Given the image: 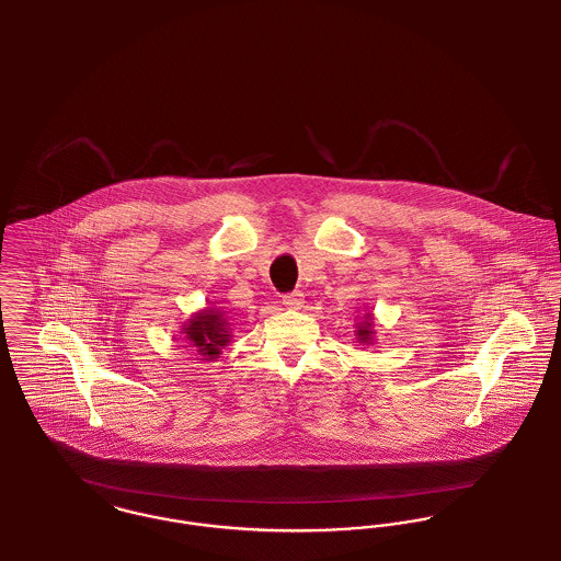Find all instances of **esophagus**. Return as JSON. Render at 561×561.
<instances>
[{
	"mask_svg": "<svg viewBox=\"0 0 561 561\" xmlns=\"http://www.w3.org/2000/svg\"><path fill=\"white\" fill-rule=\"evenodd\" d=\"M283 304L287 308H299L304 304V294L301 291H291V294H285L283 296Z\"/></svg>",
	"mask_w": 561,
	"mask_h": 561,
	"instance_id": "obj_1",
	"label": "esophagus"
}]
</instances>
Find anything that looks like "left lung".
<instances>
[{"label": "left lung", "mask_w": 561, "mask_h": 561, "mask_svg": "<svg viewBox=\"0 0 561 561\" xmlns=\"http://www.w3.org/2000/svg\"><path fill=\"white\" fill-rule=\"evenodd\" d=\"M357 336L359 340H364V342H368L370 336H373V330H370V321H366V323H362L359 325V330H357Z\"/></svg>", "instance_id": "8db88e82"}]
</instances>
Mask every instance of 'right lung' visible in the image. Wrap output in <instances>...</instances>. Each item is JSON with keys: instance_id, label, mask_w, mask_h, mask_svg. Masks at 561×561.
Wrapping results in <instances>:
<instances>
[{"instance_id": "add662e5", "label": "right lung", "mask_w": 561, "mask_h": 561, "mask_svg": "<svg viewBox=\"0 0 561 561\" xmlns=\"http://www.w3.org/2000/svg\"><path fill=\"white\" fill-rule=\"evenodd\" d=\"M188 342L199 351V355H206L215 359L225 344L229 342V334L225 330L224 319L215 310H204L195 314L185 328Z\"/></svg>"}]
</instances>
